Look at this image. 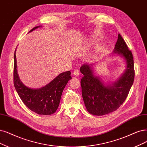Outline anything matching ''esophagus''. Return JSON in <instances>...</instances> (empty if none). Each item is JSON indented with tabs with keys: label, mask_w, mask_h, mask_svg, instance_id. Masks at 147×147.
I'll return each mask as SVG.
<instances>
[{
	"label": "esophagus",
	"mask_w": 147,
	"mask_h": 147,
	"mask_svg": "<svg viewBox=\"0 0 147 147\" xmlns=\"http://www.w3.org/2000/svg\"><path fill=\"white\" fill-rule=\"evenodd\" d=\"M79 74H80V72H79V71L78 69L74 70V71L73 72V75L75 77H78L79 76Z\"/></svg>",
	"instance_id": "esophagus-1"
}]
</instances>
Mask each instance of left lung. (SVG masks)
<instances>
[{
	"instance_id": "left-lung-1",
	"label": "left lung",
	"mask_w": 147,
	"mask_h": 147,
	"mask_svg": "<svg viewBox=\"0 0 147 147\" xmlns=\"http://www.w3.org/2000/svg\"><path fill=\"white\" fill-rule=\"evenodd\" d=\"M114 53L122 56L127 62L125 72L113 84L105 85L96 76L91 65L84 63L80 68L84 77L80 80L85 105L91 115L102 116L117 110L125 100L134 79V61L131 51L120 34Z\"/></svg>"
}]
</instances>
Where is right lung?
<instances>
[{
	"label": "right lung",
	"mask_w": 147,
	"mask_h": 147,
	"mask_svg": "<svg viewBox=\"0 0 147 147\" xmlns=\"http://www.w3.org/2000/svg\"><path fill=\"white\" fill-rule=\"evenodd\" d=\"M40 26H35L30 32ZM14 85L22 101L30 110L38 115H50L54 113L59 105L62 91L71 79L70 71L60 74L51 82L39 89L27 87L19 79L17 71L16 50L14 55Z\"/></svg>",
	"instance_id": "add662e5"
}]
</instances>
